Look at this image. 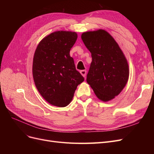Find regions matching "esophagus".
Wrapping results in <instances>:
<instances>
[{"mask_svg": "<svg viewBox=\"0 0 154 154\" xmlns=\"http://www.w3.org/2000/svg\"><path fill=\"white\" fill-rule=\"evenodd\" d=\"M80 73H81V74L83 77L85 78L86 74H87V71H85V70H82V71H80Z\"/></svg>", "mask_w": 154, "mask_h": 154, "instance_id": "obj_1", "label": "esophagus"}]
</instances>
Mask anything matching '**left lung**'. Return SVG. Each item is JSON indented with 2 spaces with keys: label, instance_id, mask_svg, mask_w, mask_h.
Returning a JSON list of instances; mask_svg holds the SVG:
<instances>
[{
  "label": "left lung",
  "instance_id": "1",
  "mask_svg": "<svg viewBox=\"0 0 154 154\" xmlns=\"http://www.w3.org/2000/svg\"><path fill=\"white\" fill-rule=\"evenodd\" d=\"M81 37L92 56L87 82L100 100L114 99L128 80L127 58L114 38L104 29L84 32Z\"/></svg>",
  "mask_w": 154,
  "mask_h": 154
}]
</instances>
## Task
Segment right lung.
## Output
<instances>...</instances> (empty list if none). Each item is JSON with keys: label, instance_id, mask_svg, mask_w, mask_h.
Listing matches in <instances>:
<instances>
[{"label": "right lung", "instance_id": "right-lung-1", "mask_svg": "<svg viewBox=\"0 0 154 154\" xmlns=\"http://www.w3.org/2000/svg\"><path fill=\"white\" fill-rule=\"evenodd\" d=\"M77 38L76 32L55 31L44 37L35 50L32 69L35 84L52 105L67 106L78 85L84 81L70 57Z\"/></svg>", "mask_w": 154, "mask_h": 154}]
</instances>
